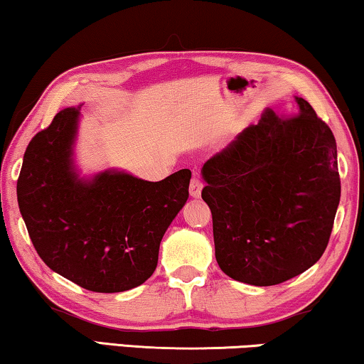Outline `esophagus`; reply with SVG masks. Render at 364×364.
<instances>
[{"instance_id": "obj_1", "label": "esophagus", "mask_w": 364, "mask_h": 364, "mask_svg": "<svg viewBox=\"0 0 364 364\" xmlns=\"http://www.w3.org/2000/svg\"><path fill=\"white\" fill-rule=\"evenodd\" d=\"M201 188H203V182L200 181V178L193 177L192 182H190V187H188V192H190V197L193 198H198L201 195Z\"/></svg>"}]
</instances>
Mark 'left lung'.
Segmentation results:
<instances>
[{
	"mask_svg": "<svg viewBox=\"0 0 364 364\" xmlns=\"http://www.w3.org/2000/svg\"><path fill=\"white\" fill-rule=\"evenodd\" d=\"M294 117L265 109L259 124L201 167L216 262L254 287L294 278L321 259L340 201L337 143L311 104Z\"/></svg>",
	"mask_w": 364,
	"mask_h": 364,
	"instance_id": "left-lung-1",
	"label": "left lung"
}]
</instances>
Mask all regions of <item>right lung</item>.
<instances>
[{
	"label": "right lung",
	"mask_w": 364,
	"mask_h": 364,
	"mask_svg": "<svg viewBox=\"0 0 364 364\" xmlns=\"http://www.w3.org/2000/svg\"><path fill=\"white\" fill-rule=\"evenodd\" d=\"M80 109L60 110L31 139L18 178L19 210L37 254L55 273L89 291H127L156 270L192 172L159 182L119 169L81 176L75 161Z\"/></svg>",
	"instance_id": "add662e5"
}]
</instances>
